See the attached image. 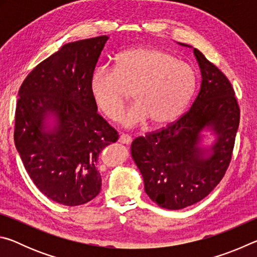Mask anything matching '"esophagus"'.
Masks as SVG:
<instances>
[{"label": "esophagus", "mask_w": 257, "mask_h": 257, "mask_svg": "<svg viewBox=\"0 0 257 257\" xmlns=\"http://www.w3.org/2000/svg\"><path fill=\"white\" fill-rule=\"evenodd\" d=\"M119 142L121 143V144L130 145V144H132L133 139H132V137H130L129 135H127V134H121L120 137H119Z\"/></svg>", "instance_id": "obj_1"}]
</instances>
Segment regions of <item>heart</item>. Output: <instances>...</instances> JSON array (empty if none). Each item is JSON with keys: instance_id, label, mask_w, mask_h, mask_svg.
Listing matches in <instances>:
<instances>
[{"instance_id": "obj_1", "label": "heart", "mask_w": 257, "mask_h": 257, "mask_svg": "<svg viewBox=\"0 0 257 257\" xmlns=\"http://www.w3.org/2000/svg\"><path fill=\"white\" fill-rule=\"evenodd\" d=\"M196 84L189 64L169 52L142 46L120 53L113 69H96L89 90L99 111L113 121L120 118L133 93L136 104L121 118L124 127L132 128L147 120L154 125L175 121L188 105Z\"/></svg>"}]
</instances>
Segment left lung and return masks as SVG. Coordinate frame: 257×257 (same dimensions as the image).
<instances>
[{"label": "left lung", "instance_id": "1", "mask_svg": "<svg viewBox=\"0 0 257 257\" xmlns=\"http://www.w3.org/2000/svg\"><path fill=\"white\" fill-rule=\"evenodd\" d=\"M187 46L185 44H181ZM202 72L201 90L193 105L175 122L134 139L132 156L146 194L159 206L180 210L202 201L222 179L232 158L240 108L224 73L194 49ZM205 126L218 139L204 158L198 146Z\"/></svg>", "mask_w": 257, "mask_h": 257}]
</instances>
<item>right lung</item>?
<instances>
[{"label":"right lung","mask_w":257,"mask_h":257,"mask_svg":"<svg viewBox=\"0 0 257 257\" xmlns=\"http://www.w3.org/2000/svg\"><path fill=\"white\" fill-rule=\"evenodd\" d=\"M107 36L68 43L26 77L16 106L15 144L30 179L47 198L67 206L101 191L98 155L118 141L97 113L89 81ZM52 114L57 125L45 132Z\"/></svg>","instance_id":"add662e5"}]
</instances>
